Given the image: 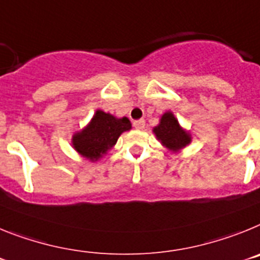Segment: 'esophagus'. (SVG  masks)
Segmentation results:
<instances>
[{
    "label": "esophagus",
    "mask_w": 260,
    "mask_h": 260,
    "mask_svg": "<svg viewBox=\"0 0 260 260\" xmlns=\"http://www.w3.org/2000/svg\"><path fill=\"white\" fill-rule=\"evenodd\" d=\"M133 127L136 128V129H144V127H145V120H144V119L135 120L133 121Z\"/></svg>",
    "instance_id": "1"
}]
</instances>
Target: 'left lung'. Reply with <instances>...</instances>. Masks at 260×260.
<instances>
[{"mask_svg": "<svg viewBox=\"0 0 260 260\" xmlns=\"http://www.w3.org/2000/svg\"><path fill=\"white\" fill-rule=\"evenodd\" d=\"M155 137L171 152H179L180 149L191 143V135L179 125V121L173 112H165L157 127L153 128Z\"/></svg>", "mask_w": 260, "mask_h": 260, "instance_id": "left-lung-1", "label": "left lung"}]
</instances>
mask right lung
I'll list each match as a JSON object with an SVG mask.
<instances>
[{
  "instance_id": "1",
  "label": "right lung",
  "mask_w": 260,
  "mask_h": 260,
  "mask_svg": "<svg viewBox=\"0 0 260 260\" xmlns=\"http://www.w3.org/2000/svg\"><path fill=\"white\" fill-rule=\"evenodd\" d=\"M132 128L128 117L117 119L114 115L96 110L91 121L81 132L73 135L72 144L82 157L95 162L116 144L121 133Z\"/></svg>"
}]
</instances>
